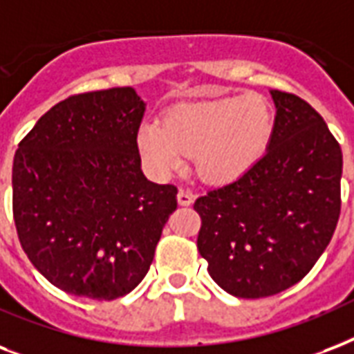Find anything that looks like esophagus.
Segmentation results:
<instances>
[{
    "label": "esophagus",
    "instance_id": "34e87169",
    "mask_svg": "<svg viewBox=\"0 0 354 354\" xmlns=\"http://www.w3.org/2000/svg\"><path fill=\"white\" fill-rule=\"evenodd\" d=\"M177 203H179L180 207H190L192 203H194V196H192L190 192L179 190V194H177Z\"/></svg>",
    "mask_w": 354,
    "mask_h": 354
}]
</instances>
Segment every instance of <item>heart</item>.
Wrapping results in <instances>:
<instances>
[{"label":"heart","instance_id":"b5f03b06","mask_svg":"<svg viewBox=\"0 0 354 354\" xmlns=\"http://www.w3.org/2000/svg\"><path fill=\"white\" fill-rule=\"evenodd\" d=\"M271 133L273 118L264 100L231 95L174 106L162 123L147 120L136 131V147L153 177L166 179L194 157L199 179L225 185L264 157Z\"/></svg>","mask_w":354,"mask_h":354}]
</instances>
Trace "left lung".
Returning a JSON list of instances; mask_svg holds the SVG:
<instances>
[{"mask_svg":"<svg viewBox=\"0 0 354 354\" xmlns=\"http://www.w3.org/2000/svg\"><path fill=\"white\" fill-rule=\"evenodd\" d=\"M275 122L264 157L197 197V249L227 294L275 295L312 270L339 218L342 149L306 101L270 90Z\"/></svg>","mask_w":354,"mask_h":354,"instance_id":"obj_1","label":"left lung"}]
</instances>
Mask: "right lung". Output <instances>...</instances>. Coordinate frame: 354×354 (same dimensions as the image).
I'll return each instance as SVG.
<instances>
[{
	"mask_svg": "<svg viewBox=\"0 0 354 354\" xmlns=\"http://www.w3.org/2000/svg\"><path fill=\"white\" fill-rule=\"evenodd\" d=\"M131 86L72 95L21 140L12 212L32 266L66 294L112 301L146 277L177 188L146 179Z\"/></svg>",
	"mask_w": 354,
	"mask_h": 354,
	"instance_id": "right-lung-1",
	"label": "right lung"
}]
</instances>
